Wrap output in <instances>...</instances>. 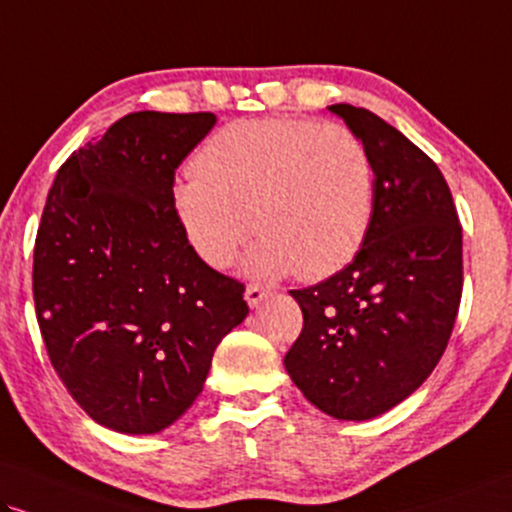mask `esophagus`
<instances>
[{"label":"esophagus","instance_id":"obj_1","mask_svg":"<svg viewBox=\"0 0 512 512\" xmlns=\"http://www.w3.org/2000/svg\"><path fill=\"white\" fill-rule=\"evenodd\" d=\"M268 294H270V289H266V287L249 285V287H246V292H244V299H246V304H249V306H258L263 299H266Z\"/></svg>","mask_w":512,"mask_h":512}]
</instances>
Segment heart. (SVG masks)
<instances>
[{
	"label": "heart",
	"instance_id": "1",
	"mask_svg": "<svg viewBox=\"0 0 512 512\" xmlns=\"http://www.w3.org/2000/svg\"><path fill=\"white\" fill-rule=\"evenodd\" d=\"M175 182L173 208L201 261L223 270L261 232L249 270L325 280L349 266L375 213V166L339 123L263 118L225 125ZM255 223H250V218Z\"/></svg>",
	"mask_w": 512,
	"mask_h": 512
}]
</instances>
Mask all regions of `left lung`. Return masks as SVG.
<instances>
[{
    "instance_id": "left-lung-1",
    "label": "left lung",
    "mask_w": 512,
    "mask_h": 512,
    "mask_svg": "<svg viewBox=\"0 0 512 512\" xmlns=\"http://www.w3.org/2000/svg\"><path fill=\"white\" fill-rule=\"evenodd\" d=\"M375 166V213L349 266L292 289L304 327L285 356L301 394L337 420H370L437 368L463 294V227L430 156L368 109L332 104Z\"/></svg>"
}]
</instances>
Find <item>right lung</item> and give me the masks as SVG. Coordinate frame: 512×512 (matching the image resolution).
<instances>
[{
  "mask_svg": "<svg viewBox=\"0 0 512 512\" xmlns=\"http://www.w3.org/2000/svg\"><path fill=\"white\" fill-rule=\"evenodd\" d=\"M213 125L206 111L128 113L73 151L49 189L37 323L63 387L109 430L173 425L249 313L242 282L201 261L173 208L175 170Z\"/></svg>",
  "mask_w": 512,
  "mask_h": 512,
  "instance_id": "1",
  "label": "right lung"
}]
</instances>
